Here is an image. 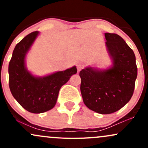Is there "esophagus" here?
<instances>
[{"label":"esophagus","instance_id":"1","mask_svg":"<svg viewBox=\"0 0 148 148\" xmlns=\"http://www.w3.org/2000/svg\"><path fill=\"white\" fill-rule=\"evenodd\" d=\"M83 68V64H77V70L78 72H79L81 69Z\"/></svg>","mask_w":148,"mask_h":148}]
</instances>
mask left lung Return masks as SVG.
<instances>
[{
    "instance_id": "8db88e82",
    "label": "left lung",
    "mask_w": 148,
    "mask_h": 148,
    "mask_svg": "<svg viewBox=\"0 0 148 148\" xmlns=\"http://www.w3.org/2000/svg\"><path fill=\"white\" fill-rule=\"evenodd\" d=\"M112 64L106 69L87 67L79 73L83 101L92 111L110 114L129 102L137 78L135 54L120 35L105 33Z\"/></svg>"
}]
</instances>
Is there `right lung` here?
Segmentation results:
<instances>
[{"mask_svg":"<svg viewBox=\"0 0 148 148\" xmlns=\"http://www.w3.org/2000/svg\"><path fill=\"white\" fill-rule=\"evenodd\" d=\"M39 35L38 31L33 32L18 42L8 67L12 95L23 108L33 113L52 109L56 103L60 88L77 72L76 66L43 76H35L28 71L25 58Z\"/></svg>","mask_w":148,"mask_h":148,"instance_id":"right-lung-1","label":"right lung"}]
</instances>
